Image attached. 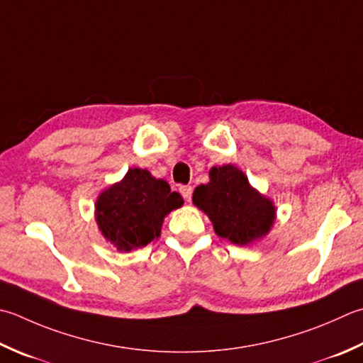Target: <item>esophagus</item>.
Wrapping results in <instances>:
<instances>
[{
    "mask_svg": "<svg viewBox=\"0 0 363 363\" xmlns=\"http://www.w3.org/2000/svg\"><path fill=\"white\" fill-rule=\"evenodd\" d=\"M179 190H181L182 196L186 198V201H190V200H191V191H194V189H191V186H182Z\"/></svg>",
    "mask_w": 363,
    "mask_h": 363,
    "instance_id": "obj_1",
    "label": "esophagus"
}]
</instances>
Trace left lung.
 Segmentation results:
<instances>
[{
    "label": "left lung",
    "instance_id": "1",
    "mask_svg": "<svg viewBox=\"0 0 363 363\" xmlns=\"http://www.w3.org/2000/svg\"><path fill=\"white\" fill-rule=\"evenodd\" d=\"M209 182L194 191V204L211 218L220 238L236 245H248L271 231L274 203L248 182L234 165L212 167Z\"/></svg>",
    "mask_w": 363,
    "mask_h": 363
}]
</instances>
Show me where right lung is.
<instances>
[{"instance_id": "add662e5", "label": "right lung", "mask_w": 363, "mask_h": 363, "mask_svg": "<svg viewBox=\"0 0 363 363\" xmlns=\"http://www.w3.org/2000/svg\"><path fill=\"white\" fill-rule=\"evenodd\" d=\"M182 204V196L167 181L155 179L147 169L130 168L123 181L99 195L96 222L119 252H130L157 239L163 218Z\"/></svg>"}]
</instances>
